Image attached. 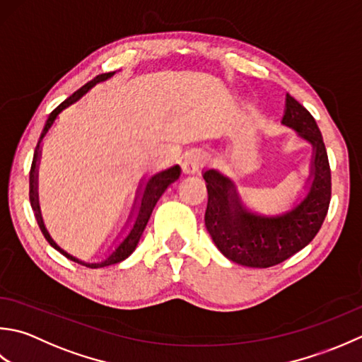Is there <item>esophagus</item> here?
I'll list each match as a JSON object with an SVG mask.
<instances>
[{
  "mask_svg": "<svg viewBox=\"0 0 362 362\" xmlns=\"http://www.w3.org/2000/svg\"><path fill=\"white\" fill-rule=\"evenodd\" d=\"M200 165H202V162H200V159H198V156H195V154H190V156H187L182 162V170L186 173H195V172H198Z\"/></svg>",
  "mask_w": 362,
  "mask_h": 362,
  "instance_id": "esophagus-1",
  "label": "esophagus"
}]
</instances>
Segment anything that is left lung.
Instances as JSON below:
<instances>
[{
  "instance_id": "8db88e82",
  "label": "left lung",
  "mask_w": 362,
  "mask_h": 362,
  "mask_svg": "<svg viewBox=\"0 0 362 362\" xmlns=\"http://www.w3.org/2000/svg\"><path fill=\"white\" fill-rule=\"evenodd\" d=\"M283 123L314 146L311 186L292 211L276 217L257 216L242 204L235 184L220 172L206 170V230L223 256L247 267L267 269L289 259L319 233L331 200V170L325 144L314 117L286 95Z\"/></svg>"
}]
</instances>
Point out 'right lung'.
<instances>
[{"mask_svg": "<svg viewBox=\"0 0 362 362\" xmlns=\"http://www.w3.org/2000/svg\"><path fill=\"white\" fill-rule=\"evenodd\" d=\"M114 73H115V71L101 73V75L95 76L92 81H88L87 84H84L83 87L78 88V90H76L75 93L70 95V97H69L67 100L62 101L61 105H59V106L53 110V112L49 114L48 120H47V123H45V127H43V131H42V134H40L39 142H37L35 151H34V158H33L31 172H29V202H31L33 211H34L35 218H37V223H39L42 233L45 234V238H47V240L51 243V245H53L56 250H59V252H61L64 256H67L69 259L75 261V262H78V264H83V265H86V267H90V269L106 267V265H112V264H117V262H122L123 259H127V257H128L132 252H134L136 247H137V243H139V240H140V235H142L146 223H148V220H150V216H151V212H153V209H154V206H156L158 200L160 198V195L164 194L165 189H167L168 186H170L172 182H175L176 180H178V178H180V173H181L180 165H173V167H170V168H167V170H162V172H159V173H156V175H153L151 178L148 180V182L145 184V187L140 186V189H142V192H140V195H139L137 202H136V206H137V211H136V212H137V214H136L134 225H132L131 231H129V234L127 235V238L123 239L122 243H119V247H117V248L114 250V252L106 257L105 261L97 262V264H87V262L79 261V259H76L75 256L65 253L62 248H59V247L56 245V242L49 238L48 231L45 230V226H43V220H42V216H40V208H39V197H37V162H39V158H40V144H42L43 137L47 136L48 129H49L51 127H53V123H54V120H56V117L59 115V112H62V110H64L65 107H69L70 105H73V103H76L81 97H83V95H86L88 90H90V88H92L93 86H97L98 83H101V81L109 79L110 76L114 75ZM140 189H139V190H140Z\"/></svg>", "mask_w": 362, "mask_h": 362, "instance_id": "1", "label": "right lung"}]
</instances>
